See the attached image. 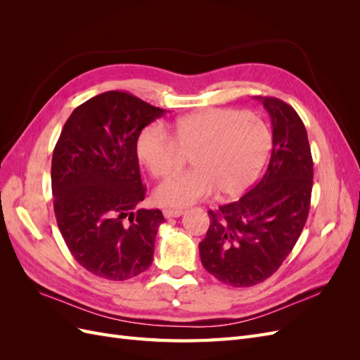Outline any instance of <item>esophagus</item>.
Returning <instances> with one entry per match:
<instances>
[{"label":"esophagus","instance_id":"34e87169","mask_svg":"<svg viewBox=\"0 0 360 360\" xmlns=\"http://www.w3.org/2000/svg\"><path fill=\"white\" fill-rule=\"evenodd\" d=\"M165 219H171V217H180L183 214V210L179 209H165L162 212Z\"/></svg>","mask_w":360,"mask_h":360}]
</instances>
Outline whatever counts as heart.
Masks as SVG:
<instances>
[{
    "label": "heart",
    "mask_w": 360,
    "mask_h": 360,
    "mask_svg": "<svg viewBox=\"0 0 360 360\" xmlns=\"http://www.w3.org/2000/svg\"><path fill=\"white\" fill-rule=\"evenodd\" d=\"M271 148V134L257 115L238 110H204L179 117L162 127L146 126L136 136L135 153L151 176L162 179L191 156L192 171L165 181L155 201L186 207L219 191L233 198L258 180Z\"/></svg>",
    "instance_id": "b5f03b06"
}]
</instances>
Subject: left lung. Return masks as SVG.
<instances>
[{
	"label": "left lung",
	"mask_w": 360,
	"mask_h": 360,
	"mask_svg": "<svg viewBox=\"0 0 360 360\" xmlns=\"http://www.w3.org/2000/svg\"><path fill=\"white\" fill-rule=\"evenodd\" d=\"M270 115L274 148L267 171L243 197L210 210L200 243L204 269L231 287H252L279 269L308 219L314 165L304 124L290 105L255 97Z\"/></svg>",
	"instance_id": "obj_1"
}]
</instances>
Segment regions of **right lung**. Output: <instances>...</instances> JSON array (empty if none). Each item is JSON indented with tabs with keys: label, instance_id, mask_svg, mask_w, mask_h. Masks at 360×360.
<instances>
[{
	"label": "right lung",
	"instance_id": "1",
	"mask_svg": "<svg viewBox=\"0 0 360 360\" xmlns=\"http://www.w3.org/2000/svg\"><path fill=\"white\" fill-rule=\"evenodd\" d=\"M165 110L123 91L91 97L70 114L53 148L51 181L60 233L90 274L126 281L153 261L160 210L146 197L135 153L138 134Z\"/></svg>",
	"mask_w": 360,
	"mask_h": 360
}]
</instances>
